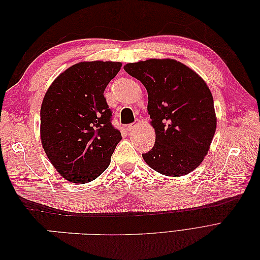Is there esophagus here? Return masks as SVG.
<instances>
[{
    "label": "esophagus",
    "instance_id": "esophagus-1",
    "mask_svg": "<svg viewBox=\"0 0 260 260\" xmlns=\"http://www.w3.org/2000/svg\"><path fill=\"white\" fill-rule=\"evenodd\" d=\"M138 124H139V123H137V122H136V123H130V124H128V125H127V130H128V131L136 130V128L138 127Z\"/></svg>",
    "mask_w": 260,
    "mask_h": 260
}]
</instances>
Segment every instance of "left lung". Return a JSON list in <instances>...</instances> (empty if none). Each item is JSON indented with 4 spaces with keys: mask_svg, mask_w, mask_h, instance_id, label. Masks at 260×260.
<instances>
[{
    "mask_svg": "<svg viewBox=\"0 0 260 260\" xmlns=\"http://www.w3.org/2000/svg\"><path fill=\"white\" fill-rule=\"evenodd\" d=\"M123 69L142 82L155 144L142 154L159 174L181 177L198 168L215 136L214 99L206 82L175 59L130 62Z\"/></svg>",
    "mask_w": 260,
    "mask_h": 260,
    "instance_id": "8db88e82",
    "label": "left lung"
}]
</instances>
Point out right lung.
<instances>
[{"mask_svg":"<svg viewBox=\"0 0 260 260\" xmlns=\"http://www.w3.org/2000/svg\"><path fill=\"white\" fill-rule=\"evenodd\" d=\"M119 61H81L61 73L41 106V142L59 175L74 183L96 179L111 164L120 131L104 91Z\"/></svg>","mask_w":260,"mask_h":260,"instance_id":"1","label":"right lung"}]
</instances>
